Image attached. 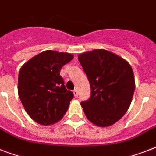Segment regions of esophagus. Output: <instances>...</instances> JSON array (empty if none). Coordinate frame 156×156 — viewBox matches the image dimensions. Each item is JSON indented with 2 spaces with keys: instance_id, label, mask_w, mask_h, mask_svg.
I'll return each mask as SVG.
<instances>
[{
  "instance_id": "1",
  "label": "esophagus",
  "mask_w": 156,
  "mask_h": 156,
  "mask_svg": "<svg viewBox=\"0 0 156 156\" xmlns=\"http://www.w3.org/2000/svg\"><path fill=\"white\" fill-rule=\"evenodd\" d=\"M73 95H74V97H78V90H77V89H75V90H73Z\"/></svg>"
}]
</instances>
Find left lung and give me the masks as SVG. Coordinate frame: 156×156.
I'll use <instances>...</instances> for the list:
<instances>
[{
    "label": "left lung",
    "instance_id": "8db88e82",
    "mask_svg": "<svg viewBox=\"0 0 156 156\" xmlns=\"http://www.w3.org/2000/svg\"><path fill=\"white\" fill-rule=\"evenodd\" d=\"M91 89L89 100L81 102L87 118L94 125H113L126 114L133 98L135 82L130 65L104 49L78 55Z\"/></svg>",
    "mask_w": 156,
    "mask_h": 156
}]
</instances>
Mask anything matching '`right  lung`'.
Listing matches in <instances>:
<instances>
[{
	"label": "right lung",
	"mask_w": 156,
	"mask_h": 156,
	"mask_svg": "<svg viewBox=\"0 0 156 156\" xmlns=\"http://www.w3.org/2000/svg\"><path fill=\"white\" fill-rule=\"evenodd\" d=\"M73 56L47 50L29 60L20 69L18 91L28 115L43 126L59 121L73 98L60 75L61 69Z\"/></svg>",
	"instance_id": "obj_1"
}]
</instances>
